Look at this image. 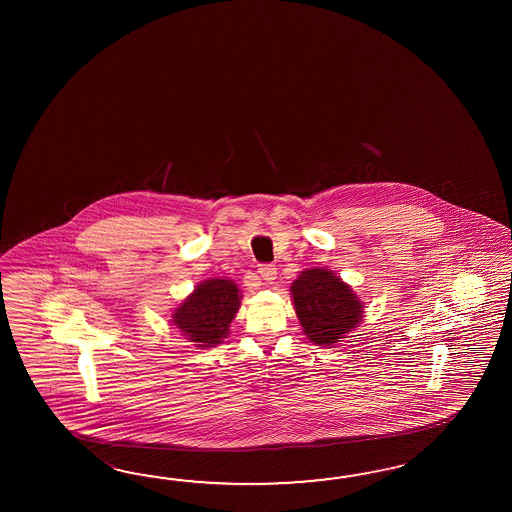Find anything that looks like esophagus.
Instances as JSON below:
<instances>
[{
  "mask_svg": "<svg viewBox=\"0 0 512 512\" xmlns=\"http://www.w3.org/2000/svg\"><path fill=\"white\" fill-rule=\"evenodd\" d=\"M258 274H260L261 280L263 282L271 283L276 280V267L274 265H261L260 269H258Z\"/></svg>",
  "mask_w": 512,
  "mask_h": 512,
  "instance_id": "34e87169",
  "label": "esophagus"
}]
</instances>
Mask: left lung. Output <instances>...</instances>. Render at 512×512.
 Wrapping results in <instances>:
<instances>
[{"mask_svg":"<svg viewBox=\"0 0 512 512\" xmlns=\"http://www.w3.org/2000/svg\"><path fill=\"white\" fill-rule=\"evenodd\" d=\"M291 294L305 337L318 346H335L362 322L364 304L333 271L305 269L291 285Z\"/></svg>","mask_w":512,"mask_h":512,"instance_id":"obj_1","label":"left lung"}]
</instances>
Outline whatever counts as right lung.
<instances>
[{"mask_svg": "<svg viewBox=\"0 0 512 512\" xmlns=\"http://www.w3.org/2000/svg\"><path fill=\"white\" fill-rule=\"evenodd\" d=\"M240 304V289L232 280H205L175 309L172 324L197 348H214L229 335Z\"/></svg>", "mask_w": 512, "mask_h": 512, "instance_id": "add662e5", "label": "right lung"}]
</instances>
